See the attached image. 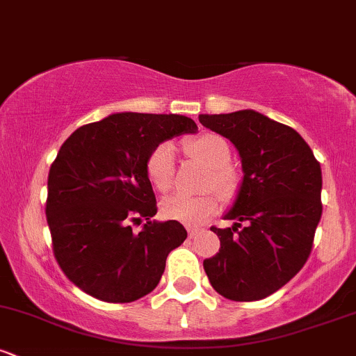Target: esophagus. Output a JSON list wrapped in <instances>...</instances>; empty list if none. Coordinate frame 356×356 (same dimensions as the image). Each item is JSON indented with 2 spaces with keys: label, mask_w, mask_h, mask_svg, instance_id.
<instances>
[{
  "label": "esophagus",
  "mask_w": 356,
  "mask_h": 356,
  "mask_svg": "<svg viewBox=\"0 0 356 356\" xmlns=\"http://www.w3.org/2000/svg\"><path fill=\"white\" fill-rule=\"evenodd\" d=\"M187 232H189V238L192 239V238H195V236H197V232H199V229H197V227H192V226H187Z\"/></svg>",
  "instance_id": "obj_1"
}]
</instances>
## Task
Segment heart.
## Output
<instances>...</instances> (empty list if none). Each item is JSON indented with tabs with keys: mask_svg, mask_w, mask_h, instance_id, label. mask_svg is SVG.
Segmentation results:
<instances>
[{
	"mask_svg": "<svg viewBox=\"0 0 356 356\" xmlns=\"http://www.w3.org/2000/svg\"><path fill=\"white\" fill-rule=\"evenodd\" d=\"M187 152L201 161L211 175L206 187L214 189L224 201H231L239 191V177L229 167L231 149L227 142L218 134H202L186 144ZM145 172L149 181L157 191L165 192L172 186L175 172V147L170 142H162L150 150L145 162ZM219 209L216 195H191L179 192L162 202V212L165 218L181 220L187 226H199Z\"/></svg>",
	"mask_w": 356,
	"mask_h": 356,
	"instance_id": "heart-1",
	"label": "heart"
}]
</instances>
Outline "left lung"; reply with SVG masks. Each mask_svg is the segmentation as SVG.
<instances>
[{"label": "left lung", "instance_id": "1", "mask_svg": "<svg viewBox=\"0 0 356 356\" xmlns=\"http://www.w3.org/2000/svg\"><path fill=\"white\" fill-rule=\"evenodd\" d=\"M199 122L229 138L244 172L224 216L234 226L211 227L220 249L204 259V271L227 300H263L296 276L312 252L323 211L320 162L295 129L254 110L199 115Z\"/></svg>", "mask_w": 356, "mask_h": 356}]
</instances>
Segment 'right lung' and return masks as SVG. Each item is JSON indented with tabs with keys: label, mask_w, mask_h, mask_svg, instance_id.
<instances>
[{
	"label": "right lung",
	"mask_w": 356,
	"mask_h": 356,
	"mask_svg": "<svg viewBox=\"0 0 356 356\" xmlns=\"http://www.w3.org/2000/svg\"><path fill=\"white\" fill-rule=\"evenodd\" d=\"M195 130L189 117L124 112L80 127L60 147L44 212L53 254L81 291L130 303L159 284L187 231L177 220H150L157 202L145 162L154 147ZM142 218L136 235L129 222Z\"/></svg>",
	"instance_id": "right-lung-1"
}]
</instances>
